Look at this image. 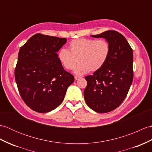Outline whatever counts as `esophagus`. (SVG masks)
I'll return each instance as SVG.
<instances>
[{"label": "esophagus", "instance_id": "esophagus-1", "mask_svg": "<svg viewBox=\"0 0 152 152\" xmlns=\"http://www.w3.org/2000/svg\"><path fill=\"white\" fill-rule=\"evenodd\" d=\"M80 78V77H79V76H75V80H79Z\"/></svg>", "mask_w": 152, "mask_h": 152}]
</instances>
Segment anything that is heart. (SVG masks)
<instances>
[{"mask_svg": "<svg viewBox=\"0 0 152 152\" xmlns=\"http://www.w3.org/2000/svg\"><path fill=\"white\" fill-rule=\"evenodd\" d=\"M110 50V45L105 39L78 38L70 42L68 50L61 49L58 52V59L67 70L75 69L78 61L75 72L82 75L100 69L106 63Z\"/></svg>", "mask_w": 152, "mask_h": 152, "instance_id": "obj_1", "label": "heart"}]
</instances>
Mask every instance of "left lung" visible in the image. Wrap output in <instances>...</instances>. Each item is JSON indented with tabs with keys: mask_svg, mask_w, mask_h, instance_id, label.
<instances>
[{
	"mask_svg": "<svg viewBox=\"0 0 152 152\" xmlns=\"http://www.w3.org/2000/svg\"><path fill=\"white\" fill-rule=\"evenodd\" d=\"M91 37L104 38L111 47L105 65L93 75L85 77L87 82L85 101L93 111L104 113L118 107L128 94L133 78V53L125 37L116 31Z\"/></svg>",
	"mask_w": 152,
	"mask_h": 152,
	"instance_id": "1",
	"label": "left lung"
}]
</instances>
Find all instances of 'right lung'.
Returning a JSON list of instances; mask_svg holds the SVG:
<instances>
[{
    "instance_id": "1",
    "label": "right lung",
    "mask_w": 152,
    "mask_h": 152,
    "mask_svg": "<svg viewBox=\"0 0 152 152\" xmlns=\"http://www.w3.org/2000/svg\"><path fill=\"white\" fill-rule=\"evenodd\" d=\"M66 42V38L36 34L19 49L15 82L22 99L35 111L47 113L58 107L75 81L57 54Z\"/></svg>"
}]
</instances>
